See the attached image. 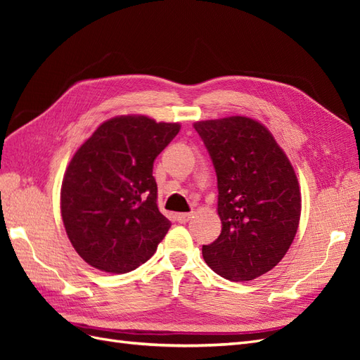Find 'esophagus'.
<instances>
[{
	"label": "esophagus",
	"instance_id": "obj_1",
	"mask_svg": "<svg viewBox=\"0 0 360 360\" xmlns=\"http://www.w3.org/2000/svg\"><path fill=\"white\" fill-rule=\"evenodd\" d=\"M192 216H193L192 213H177V214H176V219H177L180 224H186L188 221H191Z\"/></svg>",
	"mask_w": 360,
	"mask_h": 360
}]
</instances>
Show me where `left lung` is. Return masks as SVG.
I'll list each match as a JSON object with an SVG mask.
<instances>
[{
  "label": "left lung",
  "instance_id": "1",
  "mask_svg": "<svg viewBox=\"0 0 360 360\" xmlns=\"http://www.w3.org/2000/svg\"><path fill=\"white\" fill-rule=\"evenodd\" d=\"M217 177L219 237L202 246L205 263L225 279L267 274L297 233L300 191L288 158L269 130L248 117L193 124Z\"/></svg>",
  "mask_w": 360,
  "mask_h": 360
}]
</instances>
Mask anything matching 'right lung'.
Instances as JSON below:
<instances>
[{"mask_svg":"<svg viewBox=\"0 0 360 360\" xmlns=\"http://www.w3.org/2000/svg\"><path fill=\"white\" fill-rule=\"evenodd\" d=\"M179 130L177 123L122 115L76 151L64 174L61 216L85 263L127 274L153 257L171 226L158 209L153 162Z\"/></svg>","mask_w":360,"mask_h":360,"instance_id":"obj_1","label":"right lung"}]
</instances>
